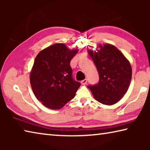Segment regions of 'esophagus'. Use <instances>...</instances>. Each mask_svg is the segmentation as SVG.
<instances>
[{
	"instance_id": "1",
	"label": "esophagus",
	"mask_w": 150,
	"mask_h": 150,
	"mask_svg": "<svg viewBox=\"0 0 150 150\" xmlns=\"http://www.w3.org/2000/svg\"><path fill=\"white\" fill-rule=\"evenodd\" d=\"M87 83V79H83V80L81 82V84H82V85H85Z\"/></svg>"
}]
</instances>
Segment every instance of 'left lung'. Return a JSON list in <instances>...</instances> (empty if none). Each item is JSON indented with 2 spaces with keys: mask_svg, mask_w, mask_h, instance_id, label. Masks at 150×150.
Here are the masks:
<instances>
[{
  "mask_svg": "<svg viewBox=\"0 0 150 150\" xmlns=\"http://www.w3.org/2000/svg\"><path fill=\"white\" fill-rule=\"evenodd\" d=\"M99 75L97 85L88 86L94 98L106 105L122 99L128 91L132 79L129 61L115 45L98 44L96 50H88Z\"/></svg>",
  "mask_w": 150,
  "mask_h": 150,
  "instance_id": "1",
  "label": "left lung"
}]
</instances>
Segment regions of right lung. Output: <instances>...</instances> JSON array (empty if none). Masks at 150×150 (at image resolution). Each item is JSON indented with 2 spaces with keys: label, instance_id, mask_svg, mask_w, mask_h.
Instances as JSON below:
<instances>
[{
  "label": "right lung",
  "instance_id": "add662e5",
  "mask_svg": "<svg viewBox=\"0 0 150 150\" xmlns=\"http://www.w3.org/2000/svg\"><path fill=\"white\" fill-rule=\"evenodd\" d=\"M78 49L64 44L45 48L35 57L30 75L35 97L48 108L58 110L75 97L80 83L73 79L70 62Z\"/></svg>",
  "mask_w": 150,
  "mask_h": 150
}]
</instances>
